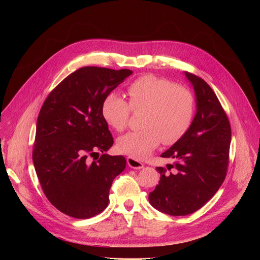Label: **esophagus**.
<instances>
[{"mask_svg":"<svg viewBox=\"0 0 260 260\" xmlns=\"http://www.w3.org/2000/svg\"><path fill=\"white\" fill-rule=\"evenodd\" d=\"M126 161H127V165L132 168V169H142L143 168V163L139 160H137L136 158H133V157H127L126 158Z\"/></svg>","mask_w":260,"mask_h":260,"instance_id":"obj_1","label":"esophagus"}]
</instances>
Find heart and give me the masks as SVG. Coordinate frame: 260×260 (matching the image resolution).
<instances>
[{
	"label": "heart",
	"instance_id": "b5f03b06",
	"mask_svg": "<svg viewBox=\"0 0 260 260\" xmlns=\"http://www.w3.org/2000/svg\"><path fill=\"white\" fill-rule=\"evenodd\" d=\"M128 103L115 92L103 100L101 112L107 124L117 132L127 126L132 111L145 109L144 128L122 136L118 151L136 159H143L161 143L173 144L182 138L192 125L195 99L188 88L175 84L168 78L144 75L127 86Z\"/></svg>",
	"mask_w": 260,
	"mask_h": 260
}]
</instances>
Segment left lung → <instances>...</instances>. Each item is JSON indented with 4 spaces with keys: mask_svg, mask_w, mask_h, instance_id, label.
<instances>
[{
    "mask_svg": "<svg viewBox=\"0 0 260 260\" xmlns=\"http://www.w3.org/2000/svg\"><path fill=\"white\" fill-rule=\"evenodd\" d=\"M185 76L194 86L197 113L183 137L161 154L176 161L168 169H156L159 184L148 195L155 209L172 216L201 209L223 183L230 158L232 135L224 109L206 81L190 73Z\"/></svg>",
    "mask_w": 260,
    "mask_h": 260,
    "instance_id": "left-lung-1",
    "label": "left lung"
}]
</instances>
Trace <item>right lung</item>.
I'll return each mask as SVG.
<instances>
[{
	"label": "right lung",
	"instance_id": "add662e5",
	"mask_svg": "<svg viewBox=\"0 0 260 260\" xmlns=\"http://www.w3.org/2000/svg\"><path fill=\"white\" fill-rule=\"evenodd\" d=\"M132 74L79 68L50 91L41 107L34 166L46 198L68 216L86 219L104 211L114 179L125 169L124 157L104 154L114 138L101 107L106 95ZM99 151L101 158L90 162L89 157Z\"/></svg>",
	"mask_w": 260,
	"mask_h": 260
}]
</instances>
